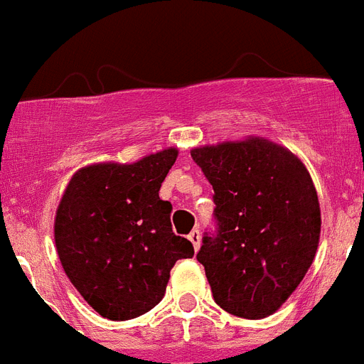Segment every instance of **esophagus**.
<instances>
[{
    "mask_svg": "<svg viewBox=\"0 0 364 364\" xmlns=\"http://www.w3.org/2000/svg\"><path fill=\"white\" fill-rule=\"evenodd\" d=\"M188 239H189V241H191V243H193L195 250H198V248H200V232H198L197 228L189 232Z\"/></svg>",
    "mask_w": 364,
    "mask_h": 364,
    "instance_id": "obj_1",
    "label": "esophagus"
}]
</instances>
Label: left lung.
<instances>
[{"label":"left lung","instance_id":"1","mask_svg":"<svg viewBox=\"0 0 364 364\" xmlns=\"http://www.w3.org/2000/svg\"><path fill=\"white\" fill-rule=\"evenodd\" d=\"M213 186L215 234L197 259L213 300L241 318H265L293 294L315 259L321 206L306 166L263 138L191 151Z\"/></svg>","mask_w":364,"mask_h":364}]
</instances>
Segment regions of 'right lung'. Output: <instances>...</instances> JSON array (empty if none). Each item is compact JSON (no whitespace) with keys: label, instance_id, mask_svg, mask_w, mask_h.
<instances>
[{"label":"right lung","instance_id":"1","mask_svg":"<svg viewBox=\"0 0 364 364\" xmlns=\"http://www.w3.org/2000/svg\"><path fill=\"white\" fill-rule=\"evenodd\" d=\"M178 151L134 164H93L71 176L55 217L62 269L86 302L110 321L144 315L166 294L169 272L195 254L171 228L158 191Z\"/></svg>","mask_w":364,"mask_h":364}]
</instances>
